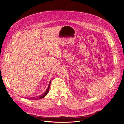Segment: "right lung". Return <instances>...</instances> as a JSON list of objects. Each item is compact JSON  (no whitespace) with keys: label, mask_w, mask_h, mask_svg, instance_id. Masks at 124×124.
I'll list each match as a JSON object with an SVG mask.
<instances>
[{"label":"right lung","mask_w":124,"mask_h":124,"mask_svg":"<svg viewBox=\"0 0 124 124\" xmlns=\"http://www.w3.org/2000/svg\"><path fill=\"white\" fill-rule=\"evenodd\" d=\"M51 82V81H50V82L49 85H48V87H47V89L46 90V91L43 93V94L42 95H40V96H39L31 97V98H28V97H25V98L27 99H29V100H37V99H42V98H44V97L45 96H46V95L47 94V93H48V91H49V89H50V86Z\"/></svg>","instance_id":"add662e5"}]
</instances>
